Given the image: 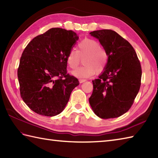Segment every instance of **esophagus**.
Masks as SVG:
<instances>
[{
  "label": "esophagus",
  "mask_w": 158,
  "mask_h": 158,
  "mask_svg": "<svg viewBox=\"0 0 158 158\" xmlns=\"http://www.w3.org/2000/svg\"><path fill=\"white\" fill-rule=\"evenodd\" d=\"M86 80H87L86 79H80V80H79V82H80V83H82V82H85Z\"/></svg>",
  "instance_id": "obj_1"
}]
</instances>
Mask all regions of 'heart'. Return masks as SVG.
Segmentation results:
<instances>
[{"label": "heart", "instance_id": "heart-1", "mask_svg": "<svg viewBox=\"0 0 158 158\" xmlns=\"http://www.w3.org/2000/svg\"><path fill=\"white\" fill-rule=\"evenodd\" d=\"M85 58V65L73 71L72 74L79 78H87L94 76L96 71L102 72L106 67L109 56L105 50L101 49L100 43L94 39L83 40L78 44V50H70L67 58L68 66L75 69L78 67L81 58Z\"/></svg>", "mask_w": 158, "mask_h": 158}]
</instances>
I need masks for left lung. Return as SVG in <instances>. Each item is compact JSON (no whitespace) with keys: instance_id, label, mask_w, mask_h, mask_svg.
<instances>
[{"instance_id":"left-lung-1","label":"left lung","mask_w":158,"mask_h":158,"mask_svg":"<svg viewBox=\"0 0 158 158\" xmlns=\"http://www.w3.org/2000/svg\"><path fill=\"white\" fill-rule=\"evenodd\" d=\"M90 34L99 40L109 59L104 72L92 81L89 103L100 118L120 117L131 107L140 88V62L131 44L115 31L102 29Z\"/></svg>"}]
</instances>
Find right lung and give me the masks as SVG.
I'll return each mask as SVG.
<instances>
[{
  "instance_id": "right-lung-1",
  "label": "right lung",
  "mask_w": 158,
  "mask_h": 158,
  "mask_svg": "<svg viewBox=\"0 0 158 158\" xmlns=\"http://www.w3.org/2000/svg\"><path fill=\"white\" fill-rule=\"evenodd\" d=\"M78 37L76 33L52 28L37 35L24 49L18 68L20 96L29 109L44 116L60 114L78 78L67 73V58Z\"/></svg>"
}]
</instances>
